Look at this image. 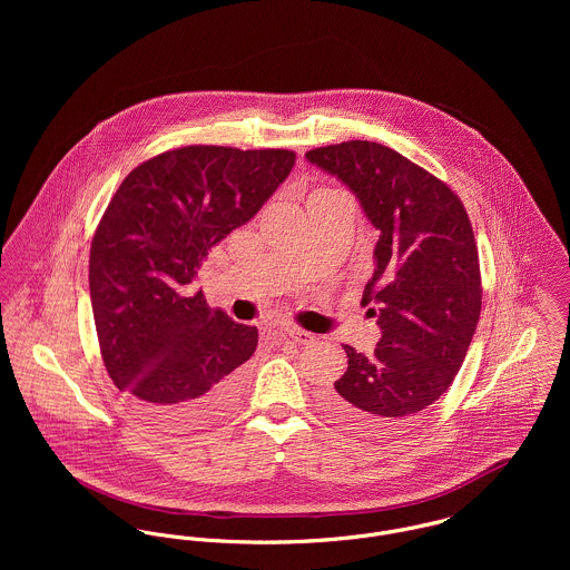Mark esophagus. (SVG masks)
<instances>
[{
  "label": "esophagus",
  "instance_id": "34e87169",
  "mask_svg": "<svg viewBox=\"0 0 570 570\" xmlns=\"http://www.w3.org/2000/svg\"><path fill=\"white\" fill-rule=\"evenodd\" d=\"M285 335H287L289 340H294L296 344H312V342L316 340L314 333H309V331H305V328H301V326H285Z\"/></svg>",
  "mask_w": 570,
  "mask_h": 570
}]
</instances>
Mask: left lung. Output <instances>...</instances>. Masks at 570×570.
I'll return each instance as SVG.
<instances>
[{
  "label": "left lung",
  "instance_id": "1",
  "mask_svg": "<svg viewBox=\"0 0 570 570\" xmlns=\"http://www.w3.org/2000/svg\"><path fill=\"white\" fill-rule=\"evenodd\" d=\"M307 160L335 175L380 230L362 305L382 340L371 355L344 344L348 368L323 397L360 432L402 428L454 382L481 318L479 249L459 195L391 147L348 140Z\"/></svg>",
  "mask_w": 570,
  "mask_h": 570
}]
</instances>
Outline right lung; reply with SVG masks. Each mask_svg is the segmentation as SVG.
Wrapping results in <instances>:
<instances>
[{"label":"right lung","mask_w":570,"mask_h":570,"mask_svg":"<svg viewBox=\"0 0 570 570\" xmlns=\"http://www.w3.org/2000/svg\"><path fill=\"white\" fill-rule=\"evenodd\" d=\"M296 163L287 149L193 145L136 166L89 249L105 368L166 428L213 423L244 393L258 331L210 309L190 283L213 245L247 224Z\"/></svg>","instance_id":"obj_1"}]
</instances>
